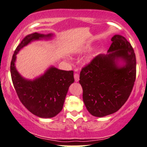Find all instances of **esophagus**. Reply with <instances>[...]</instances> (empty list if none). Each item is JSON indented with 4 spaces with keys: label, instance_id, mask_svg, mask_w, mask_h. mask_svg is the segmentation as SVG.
<instances>
[{
    "label": "esophagus",
    "instance_id": "34e87169",
    "mask_svg": "<svg viewBox=\"0 0 147 147\" xmlns=\"http://www.w3.org/2000/svg\"><path fill=\"white\" fill-rule=\"evenodd\" d=\"M74 80L75 82H78L79 80V74L78 73H75L74 75Z\"/></svg>",
    "mask_w": 147,
    "mask_h": 147
}]
</instances>
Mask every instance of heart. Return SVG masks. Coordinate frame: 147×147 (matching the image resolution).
Returning <instances> with one entry per match:
<instances>
[{"label": "heart", "instance_id": "1", "mask_svg": "<svg viewBox=\"0 0 147 147\" xmlns=\"http://www.w3.org/2000/svg\"><path fill=\"white\" fill-rule=\"evenodd\" d=\"M90 49H91V47H87L84 49V52H88V51H89L90 50Z\"/></svg>", "mask_w": 147, "mask_h": 147}]
</instances>
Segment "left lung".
Listing matches in <instances>:
<instances>
[{
  "label": "left lung",
  "mask_w": 147,
  "mask_h": 147,
  "mask_svg": "<svg viewBox=\"0 0 147 147\" xmlns=\"http://www.w3.org/2000/svg\"><path fill=\"white\" fill-rule=\"evenodd\" d=\"M111 41L108 53L97 55L80 73L84 103L96 117L119 111L129 98L136 79V57L131 45L119 34Z\"/></svg>",
  "instance_id": "8db88e82"
}]
</instances>
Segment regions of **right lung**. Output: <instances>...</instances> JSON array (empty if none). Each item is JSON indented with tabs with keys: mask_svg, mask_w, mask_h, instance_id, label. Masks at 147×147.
<instances>
[{
	"mask_svg": "<svg viewBox=\"0 0 147 147\" xmlns=\"http://www.w3.org/2000/svg\"><path fill=\"white\" fill-rule=\"evenodd\" d=\"M53 34L38 32L28 34L16 47L11 63V74L14 89L22 105L33 115L40 118L55 117L63 109L70 85L74 81L73 71H63L53 67L34 80L20 75L15 67L16 55L32 41L50 39Z\"/></svg>",
	"mask_w": 147,
	"mask_h": 147,
	"instance_id": "obj_1",
	"label": "right lung"
}]
</instances>
